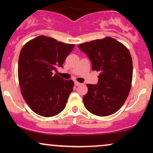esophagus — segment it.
Returning a JSON list of instances; mask_svg holds the SVG:
<instances>
[{
    "label": "esophagus",
    "mask_w": 153,
    "mask_h": 153,
    "mask_svg": "<svg viewBox=\"0 0 153 153\" xmlns=\"http://www.w3.org/2000/svg\"><path fill=\"white\" fill-rule=\"evenodd\" d=\"M81 85V83H80V82H78L77 81L75 82V85H76V86H78V85Z\"/></svg>",
    "instance_id": "obj_1"
}]
</instances>
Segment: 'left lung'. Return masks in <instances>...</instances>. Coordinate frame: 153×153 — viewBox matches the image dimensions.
<instances>
[{"instance_id":"obj_1","label":"left lung","mask_w":153,"mask_h":153,"mask_svg":"<svg viewBox=\"0 0 153 153\" xmlns=\"http://www.w3.org/2000/svg\"><path fill=\"white\" fill-rule=\"evenodd\" d=\"M78 47L91 59L93 71L100 72L98 84H87L85 107L99 117L113 114L125 102L131 89L133 65L130 52L123 44L108 36L80 44Z\"/></svg>"}]
</instances>
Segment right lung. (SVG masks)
<instances>
[{"instance_id": "add662e5", "label": "right lung", "mask_w": 153, "mask_h": 153, "mask_svg": "<svg viewBox=\"0 0 153 153\" xmlns=\"http://www.w3.org/2000/svg\"><path fill=\"white\" fill-rule=\"evenodd\" d=\"M75 45L39 36L22 47L19 57L18 75L21 92L33 111L45 117L60 113L66 106L74 82L54 74L62 68Z\"/></svg>"}]
</instances>
